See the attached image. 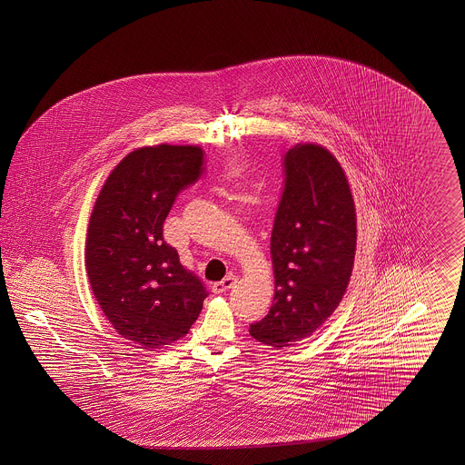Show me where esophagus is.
<instances>
[{
    "instance_id": "1",
    "label": "esophagus",
    "mask_w": 465,
    "mask_h": 465,
    "mask_svg": "<svg viewBox=\"0 0 465 465\" xmlns=\"http://www.w3.org/2000/svg\"><path fill=\"white\" fill-rule=\"evenodd\" d=\"M237 284V275H233V273H228L223 281L220 282H214L213 284V292L214 294H220V292H226L228 289L233 288Z\"/></svg>"
}]
</instances>
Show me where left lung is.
Returning <instances> with one entry per match:
<instances>
[{"mask_svg":"<svg viewBox=\"0 0 465 465\" xmlns=\"http://www.w3.org/2000/svg\"><path fill=\"white\" fill-rule=\"evenodd\" d=\"M284 190L270 239L273 305L251 336L281 349L321 328L340 305L354 266L355 205L338 160L319 144L284 155Z\"/></svg>","mask_w":465,"mask_h":465,"instance_id":"1","label":"left lung"}]
</instances>
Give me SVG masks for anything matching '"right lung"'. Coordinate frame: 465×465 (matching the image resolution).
<instances>
[{
    "mask_svg": "<svg viewBox=\"0 0 465 465\" xmlns=\"http://www.w3.org/2000/svg\"><path fill=\"white\" fill-rule=\"evenodd\" d=\"M203 171L199 146L139 148L113 169L95 200L85 251L90 286L111 326L141 349L183 338L209 294L163 241L179 192Z\"/></svg>",
    "mask_w": 465,
    "mask_h": 465,
    "instance_id": "obj_1",
    "label": "right lung"
}]
</instances>
